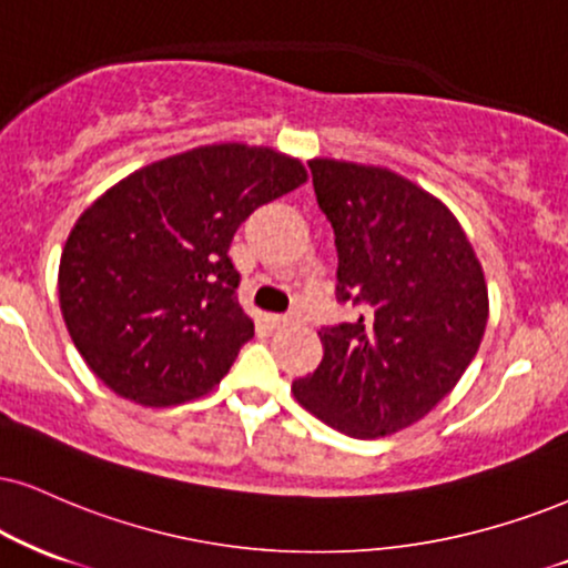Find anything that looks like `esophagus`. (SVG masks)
<instances>
[{"label":"esophagus","mask_w":568,"mask_h":568,"mask_svg":"<svg viewBox=\"0 0 568 568\" xmlns=\"http://www.w3.org/2000/svg\"><path fill=\"white\" fill-rule=\"evenodd\" d=\"M268 324L282 328V326H292V324H303V316L300 313H286V316H268Z\"/></svg>","instance_id":"34e87169"}]
</instances>
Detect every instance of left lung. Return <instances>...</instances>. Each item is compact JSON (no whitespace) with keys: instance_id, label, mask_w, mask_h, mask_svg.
<instances>
[{"instance_id":"obj_1","label":"left lung","mask_w":568,"mask_h":568,"mask_svg":"<svg viewBox=\"0 0 568 568\" xmlns=\"http://www.w3.org/2000/svg\"><path fill=\"white\" fill-rule=\"evenodd\" d=\"M313 186L337 242V297L366 305L321 328L324 358L292 395L326 426L379 439L450 395L481 345L487 282L443 200L384 165L313 158Z\"/></svg>"}]
</instances>
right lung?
<instances>
[{
	"label": "right lung",
	"mask_w": 568,
	"mask_h": 568,
	"mask_svg": "<svg viewBox=\"0 0 568 568\" xmlns=\"http://www.w3.org/2000/svg\"><path fill=\"white\" fill-rule=\"evenodd\" d=\"M305 181L300 158L221 142L155 160L91 202L58 271L87 366L144 408L213 392L255 332L229 244L252 210Z\"/></svg>",
	"instance_id": "1"
}]
</instances>
